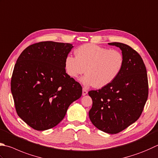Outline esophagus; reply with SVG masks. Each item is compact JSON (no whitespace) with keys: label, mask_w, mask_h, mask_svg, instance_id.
Segmentation results:
<instances>
[{"label":"esophagus","mask_w":158,"mask_h":158,"mask_svg":"<svg viewBox=\"0 0 158 158\" xmlns=\"http://www.w3.org/2000/svg\"><path fill=\"white\" fill-rule=\"evenodd\" d=\"M87 94V89H85V88L82 89V96H85L86 94Z\"/></svg>","instance_id":"obj_1"}]
</instances>
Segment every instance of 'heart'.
<instances>
[{
  "mask_svg": "<svg viewBox=\"0 0 158 158\" xmlns=\"http://www.w3.org/2000/svg\"><path fill=\"white\" fill-rule=\"evenodd\" d=\"M75 54L76 57L69 55L65 58V69L71 78H77L85 71L87 74L81 82L86 87H106L119 76L124 66V56L120 52L96 44H83Z\"/></svg>",
  "mask_w": 158,
  "mask_h": 158,
  "instance_id": "obj_1",
  "label": "heart"
}]
</instances>
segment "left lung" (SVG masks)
<instances>
[{
	"label": "left lung",
	"instance_id": "obj_1",
	"mask_svg": "<svg viewBox=\"0 0 158 158\" xmlns=\"http://www.w3.org/2000/svg\"><path fill=\"white\" fill-rule=\"evenodd\" d=\"M109 44L122 50L124 66L111 84L89 91L93 101L89 115L98 129L115 134L134 123L141 115L148 98V84L145 64L135 50L121 43Z\"/></svg>",
	"mask_w": 158,
	"mask_h": 158
}]
</instances>
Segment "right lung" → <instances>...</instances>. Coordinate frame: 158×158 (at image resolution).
<instances>
[{
    "instance_id": "obj_1",
    "label": "right lung",
    "mask_w": 158,
    "mask_h": 158,
    "mask_svg": "<svg viewBox=\"0 0 158 158\" xmlns=\"http://www.w3.org/2000/svg\"><path fill=\"white\" fill-rule=\"evenodd\" d=\"M70 43L44 41L20 53L11 80V91L19 117L37 131L56 127L68 107L82 96L80 83L66 73Z\"/></svg>"
}]
</instances>
